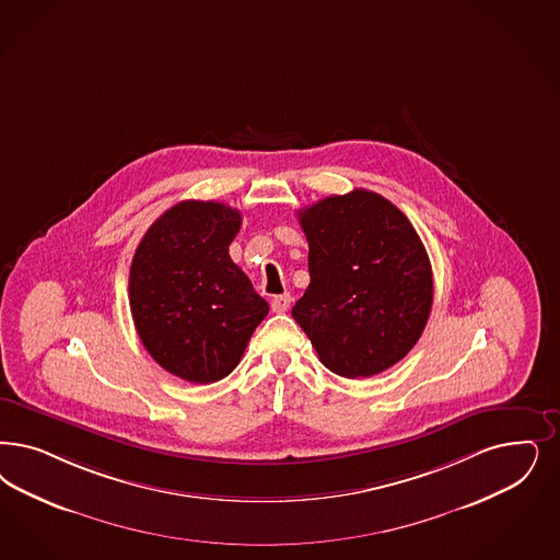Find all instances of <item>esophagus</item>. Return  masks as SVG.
<instances>
[{
    "label": "esophagus",
    "mask_w": 560,
    "mask_h": 560,
    "mask_svg": "<svg viewBox=\"0 0 560 560\" xmlns=\"http://www.w3.org/2000/svg\"><path fill=\"white\" fill-rule=\"evenodd\" d=\"M290 293H283V295H275V298L270 300V308H272V312H277V314H281V312H288V310H290Z\"/></svg>",
    "instance_id": "1"
}]
</instances>
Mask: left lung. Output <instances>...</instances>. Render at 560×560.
<instances>
[{
	"instance_id": "8db88e82",
	"label": "left lung",
	"mask_w": 560,
	"mask_h": 560,
	"mask_svg": "<svg viewBox=\"0 0 560 560\" xmlns=\"http://www.w3.org/2000/svg\"><path fill=\"white\" fill-rule=\"evenodd\" d=\"M310 285L291 316L320 362L366 378L404 360L432 308V267L420 235L381 194L327 196L298 212Z\"/></svg>"
}]
</instances>
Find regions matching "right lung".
Masks as SVG:
<instances>
[{
	"label": "right lung",
	"instance_id": "add662e5",
	"mask_svg": "<svg viewBox=\"0 0 560 560\" xmlns=\"http://www.w3.org/2000/svg\"><path fill=\"white\" fill-rule=\"evenodd\" d=\"M242 214L214 200H182L140 240L130 267V310L142 346L175 376L209 385L240 364L269 314L230 244Z\"/></svg>",
	"mask_w": 560,
	"mask_h": 560
}]
</instances>
